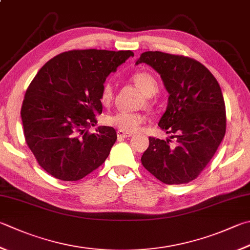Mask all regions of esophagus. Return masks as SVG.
<instances>
[{"instance_id":"34e87169","label":"esophagus","mask_w":250,"mask_h":250,"mask_svg":"<svg viewBox=\"0 0 250 250\" xmlns=\"http://www.w3.org/2000/svg\"><path fill=\"white\" fill-rule=\"evenodd\" d=\"M117 138L119 139H123V138H128V137H130L131 135L133 134H130V133H126V131H124V130H121V129H119L117 130Z\"/></svg>"}]
</instances>
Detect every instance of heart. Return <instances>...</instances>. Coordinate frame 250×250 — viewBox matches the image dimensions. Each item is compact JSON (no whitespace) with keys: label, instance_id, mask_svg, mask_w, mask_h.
<instances>
[{"label":"heart","instance_id":"1","mask_svg":"<svg viewBox=\"0 0 250 250\" xmlns=\"http://www.w3.org/2000/svg\"><path fill=\"white\" fill-rule=\"evenodd\" d=\"M133 82L137 84L146 96L151 97L158 91V83L151 75L145 72H138L133 75ZM113 101V87L111 83H105L102 87L100 93V102L102 105L110 106ZM146 122V116L141 113L129 111H116L105 119V123L110 126L116 127L126 133H134L140 129Z\"/></svg>","mask_w":250,"mask_h":250}]
</instances>
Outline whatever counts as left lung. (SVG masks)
Here are the masks:
<instances>
[{"label": "left lung", "instance_id": "1", "mask_svg": "<svg viewBox=\"0 0 250 250\" xmlns=\"http://www.w3.org/2000/svg\"><path fill=\"white\" fill-rule=\"evenodd\" d=\"M140 63L159 73L168 92L158 125L171 135L166 140L150 137L141 163L164 184L189 183L224 138L227 114L220 84L201 63L182 55L148 51L136 61Z\"/></svg>", "mask_w": 250, "mask_h": 250}]
</instances>
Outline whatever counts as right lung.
<instances>
[{
	"mask_svg": "<svg viewBox=\"0 0 250 250\" xmlns=\"http://www.w3.org/2000/svg\"><path fill=\"white\" fill-rule=\"evenodd\" d=\"M134 56L131 51L73 50L54 56L37 73L23 99V135L40 167L62 181H78L109 157L117 135L97 124L106 77Z\"/></svg>",
	"mask_w": 250,
	"mask_h": 250,
	"instance_id": "obj_1",
	"label": "right lung"
}]
</instances>
